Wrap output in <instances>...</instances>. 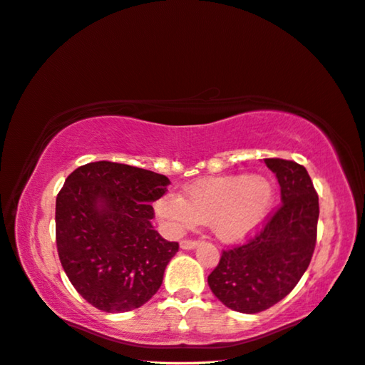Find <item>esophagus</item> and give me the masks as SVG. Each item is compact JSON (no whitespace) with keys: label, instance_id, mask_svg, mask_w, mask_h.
I'll use <instances>...</instances> for the list:
<instances>
[{"label":"esophagus","instance_id":"obj_1","mask_svg":"<svg viewBox=\"0 0 365 365\" xmlns=\"http://www.w3.org/2000/svg\"><path fill=\"white\" fill-rule=\"evenodd\" d=\"M200 246L198 241H190V239H185V241L180 242V247L185 249V251H192V249H197Z\"/></svg>","mask_w":365,"mask_h":365}]
</instances>
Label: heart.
<instances>
[{
	"instance_id": "heart-1",
	"label": "heart",
	"mask_w": 365,
	"mask_h": 365,
	"mask_svg": "<svg viewBox=\"0 0 365 365\" xmlns=\"http://www.w3.org/2000/svg\"><path fill=\"white\" fill-rule=\"evenodd\" d=\"M274 203L275 185L267 177L232 173L188 185L183 197L162 195L155 201V213L173 235L208 222L216 239L236 244L264 226Z\"/></svg>"
}]
</instances>
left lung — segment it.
<instances>
[{
  "instance_id": "obj_1",
  "label": "left lung",
  "mask_w": 365,
  "mask_h": 365,
  "mask_svg": "<svg viewBox=\"0 0 365 365\" xmlns=\"http://www.w3.org/2000/svg\"><path fill=\"white\" fill-rule=\"evenodd\" d=\"M265 165L279 180L282 206L251 241L222 251L208 275L217 300L247 314L264 312L295 288L317 244L319 205L307 168L284 159H265Z\"/></svg>"
}]
</instances>
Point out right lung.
I'll use <instances>...</instances> for the list:
<instances>
[{
  "instance_id": "1",
  "label": "right lung",
  "mask_w": 365,
  "mask_h": 365,
  "mask_svg": "<svg viewBox=\"0 0 365 365\" xmlns=\"http://www.w3.org/2000/svg\"><path fill=\"white\" fill-rule=\"evenodd\" d=\"M170 180L144 168L91 162L73 170L56 201L61 264L81 297L106 313L143 307L164 280L178 244L152 226V203Z\"/></svg>"
}]
</instances>
